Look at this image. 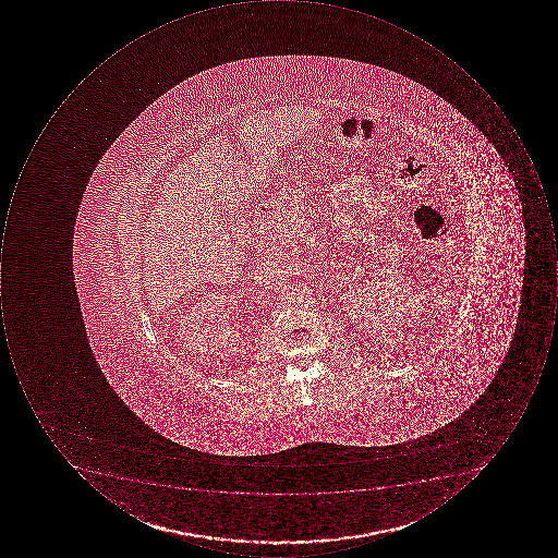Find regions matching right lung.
<instances>
[{"instance_id": "1", "label": "right lung", "mask_w": 558, "mask_h": 558, "mask_svg": "<svg viewBox=\"0 0 558 558\" xmlns=\"http://www.w3.org/2000/svg\"><path fill=\"white\" fill-rule=\"evenodd\" d=\"M10 263V262H8ZM22 265H26V259H20V262H12L10 263V265H7V266H13V268H8V270H15V266H22ZM7 266H4V268H7ZM8 274H13V271H8ZM4 275H7V271H4Z\"/></svg>"}]
</instances>
